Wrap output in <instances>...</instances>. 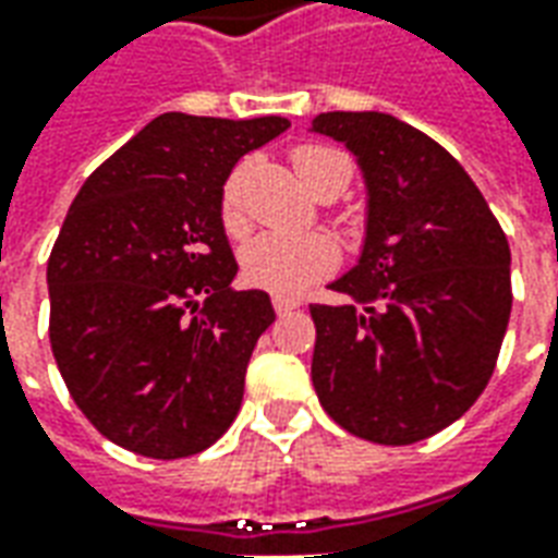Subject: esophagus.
<instances>
[{
  "label": "esophagus",
  "mask_w": 558,
  "mask_h": 558,
  "mask_svg": "<svg viewBox=\"0 0 558 558\" xmlns=\"http://www.w3.org/2000/svg\"><path fill=\"white\" fill-rule=\"evenodd\" d=\"M271 307H275V314L283 316V314H290V311H295V307H299V302L283 299V295H275V299H271Z\"/></svg>",
  "instance_id": "obj_1"
}]
</instances>
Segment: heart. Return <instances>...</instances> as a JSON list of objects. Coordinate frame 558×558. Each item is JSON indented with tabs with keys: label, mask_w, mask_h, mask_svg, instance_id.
<instances>
[{
	"label": "heart",
	"mask_w": 558,
	"mask_h": 558,
	"mask_svg": "<svg viewBox=\"0 0 558 558\" xmlns=\"http://www.w3.org/2000/svg\"><path fill=\"white\" fill-rule=\"evenodd\" d=\"M292 163L302 182L316 196H338L352 179L350 160L326 146L292 148ZM244 163L232 167L220 184L218 215L223 230L239 235L247 227L242 199ZM338 266V247L326 235L316 232H259L242 247V278L251 287L275 292V295H302L316 280L331 275Z\"/></svg>",
	"instance_id": "b5f03b06"
}]
</instances>
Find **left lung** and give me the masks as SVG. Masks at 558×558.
I'll use <instances>...</instances> for the list:
<instances>
[{
  "label": "left lung",
  "instance_id": "left-lung-1",
  "mask_svg": "<svg viewBox=\"0 0 558 558\" xmlns=\"http://www.w3.org/2000/svg\"><path fill=\"white\" fill-rule=\"evenodd\" d=\"M347 143L371 211L359 266L331 283L347 304H311V376L343 430L412 445L481 398L511 316V251L466 170L388 113H319Z\"/></svg>",
  "mask_w": 558,
  "mask_h": 558
}]
</instances>
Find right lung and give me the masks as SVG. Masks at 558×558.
<instances>
[{
  "instance_id": "obj_1",
  "label": "right lung",
  "mask_w": 558,
  "mask_h": 558,
  "mask_svg": "<svg viewBox=\"0 0 558 558\" xmlns=\"http://www.w3.org/2000/svg\"><path fill=\"white\" fill-rule=\"evenodd\" d=\"M280 116L163 113L80 187L50 259V347L80 412L151 460L206 451L239 415L244 371L275 323L266 292H235L218 215L242 155Z\"/></svg>"
}]
</instances>
